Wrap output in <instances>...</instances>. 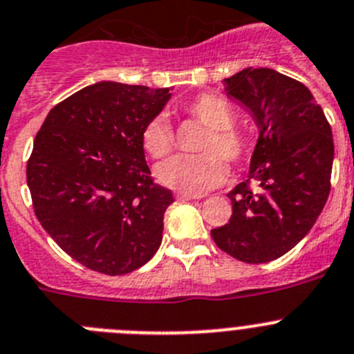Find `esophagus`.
<instances>
[{"label":"esophagus","mask_w":354,"mask_h":354,"mask_svg":"<svg viewBox=\"0 0 354 354\" xmlns=\"http://www.w3.org/2000/svg\"><path fill=\"white\" fill-rule=\"evenodd\" d=\"M178 201H194V199H201V196H194V194H185V192H178L176 194Z\"/></svg>","instance_id":"esophagus-1"}]
</instances>
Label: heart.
Returning a JSON list of instances; mask_svg holds the SVG:
<instances>
[{
	"label": "heart",
	"mask_w": 354,
	"mask_h": 354,
	"mask_svg": "<svg viewBox=\"0 0 354 354\" xmlns=\"http://www.w3.org/2000/svg\"><path fill=\"white\" fill-rule=\"evenodd\" d=\"M183 110L188 117L209 129L201 143L203 155L173 158L158 166L157 178L162 185L173 190L199 196L227 180L229 166L225 160L239 166L250 157L252 140L234 127L236 110L222 95L201 94L188 101ZM141 145L153 158H164L173 151V131L162 115L153 117L145 125Z\"/></svg>",
	"instance_id": "heart-1"
}]
</instances>
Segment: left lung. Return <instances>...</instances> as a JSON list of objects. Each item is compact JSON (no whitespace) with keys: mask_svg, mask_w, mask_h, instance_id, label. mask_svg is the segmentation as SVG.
I'll use <instances>...</instances> for the list:
<instances>
[{"mask_svg":"<svg viewBox=\"0 0 354 354\" xmlns=\"http://www.w3.org/2000/svg\"><path fill=\"white\" fill-rule=\"evenodd\" d=\"M223 85L252 113L260 134L246 180L227 194L232 216L211 237L241 262L266 263L299 244L325 207L332 129L311 91L274 69L246 68Z\"/></svg>","mask_w":354,"mask_h":354,"instance_id":"obj_1","label":"left lung"}]
</instances>
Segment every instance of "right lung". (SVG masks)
Returning <instances> with one entry per match:
<instances>
[{
  "instance_id": "add662e5",
  "label": "right lung",
  "mask_w": 354,
  "mask_h": 354,
  "mask_svg": "<svg viewBox=\"0 0 354 354\" xmlns=\"http://www.w3.org/2000/svg\"><path fill=\"white\" fill-rule=\"evenodd\" d=\"M169 97V88L97 82L55 104L36 134L26 171L36 218L95 272H132L160 246L174 199L151 180L141 132Z\"/></svg>"
}]
</instances>
